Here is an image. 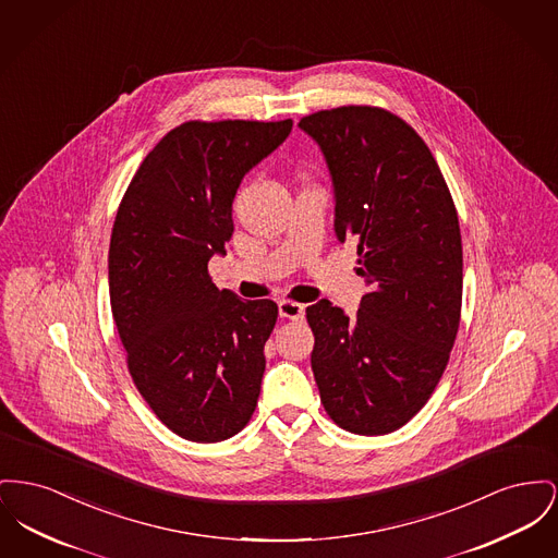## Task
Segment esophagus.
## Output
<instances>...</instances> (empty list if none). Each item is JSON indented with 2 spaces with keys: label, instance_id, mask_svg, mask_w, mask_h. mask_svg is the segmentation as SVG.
<instances>
[{
  "label": "esophagus",
  "instance_id": "esophagus-1",
  "mask_svg": "<svg viewBox=\"0 0 558 558\" xmlns=\"http://www.w3.org/2000/svg\"><path fill=\"white\" fill-rule=\"evenodd\" d=\"M278 312H280L282 318H289V320H301L303 314H305V310H303L301 303L289 301V299H282V301L278 303Z\"/></svg>",
  "mask_w": 558,
  "mask_h": 558
}]
</instances>
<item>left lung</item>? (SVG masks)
<instances>
[{
  "mask_svg": "<svg viewBox=\"0 0 558 558\" xmlns=\"http://www.w3.org/2000/svg\"><path fill=\"white\" fill-rule=\"evenodd\" d=\"M299 126L327 158L335 231L356 244L368 289L354 318L327 299L305 310L320 402L352 434H390L424 409L458 337V210L424 138L392 111L343 105Z\"/></svg>",
  "mask_w": 558,
  "mask_h": 558,
  "instance_id": "8db88e82",
  "label": "left lung"
}]
</instances>
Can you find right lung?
<instances>
[{"label":"right lung","instance_id":"add662e5","mask_svg":"<svg viewBox=\"0 0 558 558\" xmlns=\"http://www.w3.org/2000/svg\"><path fill=\"white\" fill-rule=\"evenodd\" d=\"M291 129L293 120L183 122L147 154L118 206L111 314L136 390L185 440H226L255 413L278 305L219 291L208 262L230 242L242 177Z\"/></svg>","mask_w":558,"mask_h":558}]
</instances>
